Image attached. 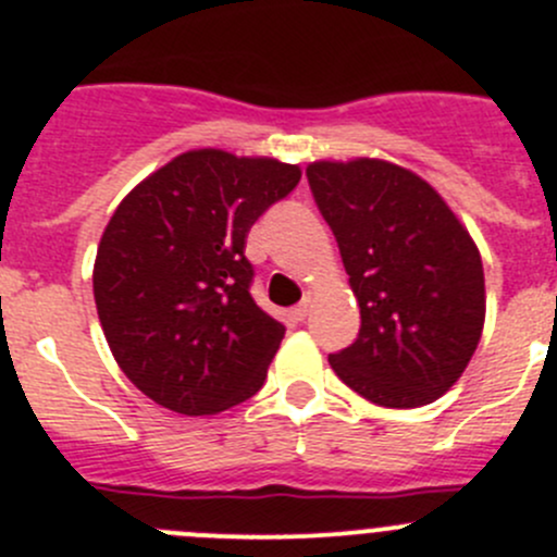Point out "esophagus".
<instances>
[{
  "instance_id": "1",
  "label": "esophagus",
  "mask_w": 557,
  "mask_h": 557,
  "mask_svg": "<svg viewBox=\"0 0 557 557\" xmlns=\"http://www.w3.org/2000/svg\"><path fill=\"white\" fill-rule=\"evenodd\" d=\"M308 313H311V295H306L300 302H297L295 308H292V317H295L297 322H302V319H306Z\"/></svg>"
}]
</instances>
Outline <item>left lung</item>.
<instances>
[{"label": "left lung", "mask_w": 557, "mask_h": 557, "mask_svg": "<svg viewBox=\"0 0 557 557\" xmlns=\"http://www.w3.org/2000/svg\"><path fill=\"white\" fill-rule=\"evenodd\" d=\"M306 178L362 319L355 344L330 355V366L371 404H433L482 335L484 271L471 235L428 181L398 164L313 162Z\"/></svg>", "instance_id": "left-lung-1"}]
</instances>
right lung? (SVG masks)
I'll return each mask as SVG.
<instances>
[{"label": "right lung", "instance_id": "1", "mask_svg": "<svg viewBox=\"0 0 557 557\" xmlns=\"http://www.w3.org/2000/svg\"><path fill=\"white\" fill-rule=\"evenodd\" d=\"M297 164L186 151L121 200L94 262V300L121 371L159 406L200 417L262 387L284 324L251 297V224Z\"/></svg>", "mask_w": 557, "mask_h": 557}]
</instances>
